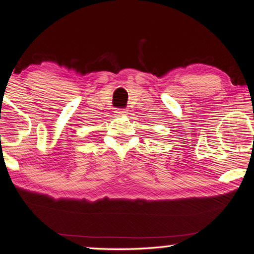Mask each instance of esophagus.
I'll list each match as a JSON object with an SVG mask.
<instances>
[{
  "label": "esophagus",
  "instance_id": "34e87169",
  "mask_svg": "<svg viewBox=\"0 0 254 254\" xmlns=\"http://www.w3.org/2000/svg\"><path fill=\"white\" fill-rule=\"evenodd\" d=\"M115 113H116V115H119V116H123V115H126L127 109H117V111H116Z\"/></svg>",
  "mask_w": 254,
  "mask_h": 254
}]
</instances>
